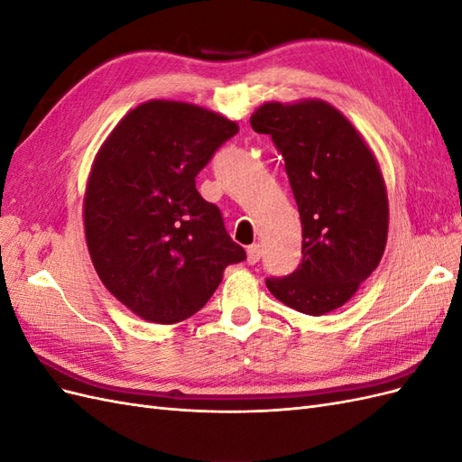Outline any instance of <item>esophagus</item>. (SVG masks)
I'll list each match as a JSON object with an SVG mask.
<instances>
[{
	"label": "esophagus",
	"instance_id": "esophagus-1",
	"mask_svg": "<svg viewBox=\"0 0 462 462\" xmlns=\"http://www.w3.org/2000/svg\"><path fill=\"white\" fill-rule=\"evenodd\" d=\"M260 256H262V246L260 245H250L246 248V260L250 265H254L260 262Z\"/></svg>",
	"mask_w": 462,
	"mask_h": 462
}]
</instances>
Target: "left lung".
Returning <instances> with one entry per match:
<instances>
[{
    "instance_id": "obj_1",
    "label": "left lung",
    "mask_w": 462,
    "mask_h": 462,
    "mask_svg": "<svg viewBox=\"0 0 462 462\" xmlns=\"http://www.w3.org/2000/svg\"><path fill=\"white\" fill-rule=\"evenodd\" d=\"M250 125L282 152L302 223L299 268L265 285L291 309L328 314L383 256L389 204L380 165L353 123L324 100L265 102Z\"/></svg>"
}]
</instances>
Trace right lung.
I'll list each match as a JSON object with an SVG mask.
<instances>
[{
  "mask_svg": "<svg viewBox=\"0 0 462 462\" xmlns=\"http://www.w3.org/2000/svg\"><path fill=\"white\" fill-rule=\"evenodd\" d=\"M236 133L206 107L150 100L97 152L82 206L88 253L106 289L146 321L197 314L223 270L246 258L194 180Z\"/></svg>",
  "mask_w": 462,
  "mask_h": 462,
  "instance_id": "right-lung-1",
  "label": "right lung"
}]
</instances>
